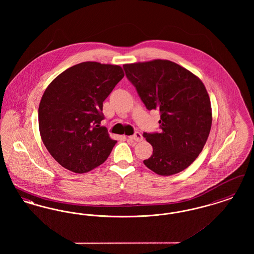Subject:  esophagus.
Returning <instances> with one entry per match:
<instances>
[{
  "mask_svg": "<svg viewBox=\"0 0 254 254\" xmlns=\"http://www.w3.org/2000/svg\"><path fill=\"white\" fill-rule=\"evenodd\" d=\"M128 139H129V140H132V141H135V142H140V141L143 140V136H142L141 133L136 132L134 135L128 136Z\"/></svg>",
  "mask_w": 254,
  "mask_h": 254,
  "instance_id": "34e87169",
  "label": "esophagus"
}]
</instances>
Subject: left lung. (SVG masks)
I'll return each mask as SVG.
<instances>
[{"instance_id":"obj_1","label":"left lung","mask_w":254,"mask_h":254,"mask_svg":"<svg viewBox=\"0 0 254 254\" xmlns=\"http://www.w3.org/2000/svg\"><path fill=\"white\" fill-rule=\"evenodd\" d=\"M126 76L148 110H159L160 133H144L152 155L144 161L153 172L169 176L199 156L211 128L212 112L203 82L169 60L126 64Z\"/></svg>"}]
</instances>
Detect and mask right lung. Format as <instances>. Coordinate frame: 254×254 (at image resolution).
I'll use <instances>...</instances> for the list:
<instances>
[{"label":"right lung","mask_w":254,"mask_h":254,"mask_svg":"<svg viewBox=\"0 0 254 254\" xmlns=\"http://www.w3.org/2000/svg\"><path fill=\"white\" fill-rule=\"evenodd\" d=\"M125 73L120 65L84 62L58 75L39 105V129L44 145L61 166L75 173L102 165L117 143L104 119L103 102Z\"/></svg>","instance_id":"add662e5"}]
</instances>
